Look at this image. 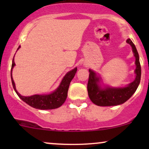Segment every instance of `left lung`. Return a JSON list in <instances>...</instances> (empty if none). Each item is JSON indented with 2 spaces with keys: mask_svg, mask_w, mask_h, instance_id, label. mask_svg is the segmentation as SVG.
Returning <instances> with one entry per match:
<instances>
[{
  "mask_svg": "<svg viewBox=\"0 0 149 149\" xmlns=\"http://www.w3.org/2000/svg\"><path fill=\"white\" fill-rule=\"evenodd\" d=\"M127 42L131 45L134 56L135 57L134 73L136 78L134 80L130 83L127 86L123 88H112L104 87L102 88L100 85L101 78L97 76V73L91 69H89V80L88 83V92L90 100L94 104L100 107H110L117 106L125 103L132 96L133 94L139 86L141 80V65L139 62V57L134 44L130 38Z\"/></svg>",
  "mask_w": 149,
  "mask_h": 149,
  "instance_id": "1",
  "label": "left lung"
}]
</instances>
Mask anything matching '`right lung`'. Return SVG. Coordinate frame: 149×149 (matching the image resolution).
Wrapping results in <instances>:
<instances>
[{
	"instance_id": "right-lung-1",
	"label": "right lung",
	"mask_w": 149,
	"mask_h": 149,
	"mask_svg": "<svg viewBox=\"0 0 149 149\" xmlns=\"http://www.w3.org/2000/svg\"><path fill=\"white\" fill-rule=\"evenodd\" d=\"M20 46H19L18 49H19ZM15 65L14 59H13V64L11 68V80L13 83V88L17 94L19 98L22 101L35 109H40V110H48V109H54L60 107L66 100L67 97L68 90L70 83L72 80L77 71V68H75L71 71H70L65 75L60 85L58 88L49 95H34L30 97L22 96L17 91L15 88V82L13 80L12 76V71Z\"/></svg>"
}]
</instances>
